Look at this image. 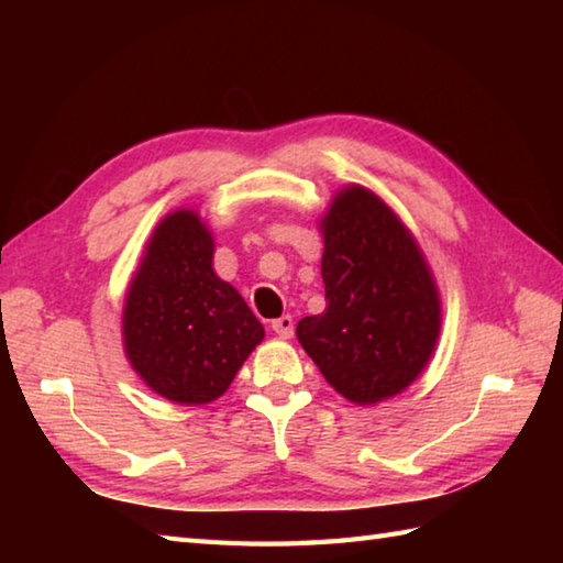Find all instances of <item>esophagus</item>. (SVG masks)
Returning <instances> with one entry per match:
<instances>
[{"label":"esophagus","instance_id":"1","mask_svg":"<svg viewBox=\"0 0 563 563\" xmlns=\"http://www.w3.org/2000/svg\"><path fill=\"white\" fill-rule=\"evenodd\" d=\"M271 329L278 333L280 339H290L292 331H295V319L290 314H283V317L271 321Z\"/></svg>","mask_w":563,"mask_h":563}]
</instances>
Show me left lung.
Returning <instances> with one entry per match:
<instances>
[{"label":"left lung","mask_w":563,"mask_h":563,"mask_svg":"<svg viewBox=\"0 0 563 563\" xmlns=\"http://www.w3.org/2000/svg\"><path fill=\"white\" fill-rule=\"evenodd\" d=\"M321 227L327 309L305 317L297 339L345 399L377 404L430 361L440 333L435 283L409 230L367 188L341 190Z\"/></svg>","instance_id":"obj_1"}]
</instances>
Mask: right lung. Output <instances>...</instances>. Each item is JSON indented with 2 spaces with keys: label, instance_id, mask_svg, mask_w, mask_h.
Returning <instances> with one entry per match:
<instances>
[{
  "label": "right lung",
  "instance_id": "right-lung-1",
  "mask_svg": "<svg viewBox=\"0 0 563 563\" xmlns=\"http://www.w3.org/2000/svg\"><path fill=\"white\" fill-rule=\"evenodd\" d=\"M212 236L196 212L159 222L128 290L123 336L135 373L176 404H208L263 341L244 297L212 271Z\"/></svg>",
  "mask_w": 563,
  "mask_h": 563
}]
</instances>
